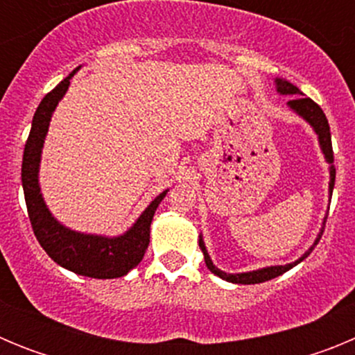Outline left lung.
Returning <instances> with one entry per match:
<instances>
[{
  "label": "left lung",
  "instance_id": "obj_1",
  "mask_svg": "<svg viewBox=\"0 0 355 355\" xmlns=\"http://www.w3.org/2000/svg\"><path fill=\"white\" fill-rule=\"evenodd\" d=\"M274 85L279 96H293L291 97V101H288V108H290L295 115H299L300 119H304V121L313 128L316 137H318V144H320V149H322V155H324L325 162L329 163V199H331L332 188H334V180H336V167H334L331 128H329L327 117H325L322 108H320L313 99L304 96V94L299 90V87H295V85L290 83L288 80H284V78H275ZM325 220H327V215H325L324 220H322V227H320V233L316 234L313 245L309 247V249H307L299 259L286 263V265H272V266H263V268H258V270L240 272V274H227V272L220 270V268H216V266L213 265L211 258H209V254H208V249H206L205 245V238H202V234H199V247L200 250H202V254H205V261H206V266L209 268V272H213V274L218 275L220 279L234 284H259V283H265V281H270V279L277 277V275L284 274V272H288L290 268H293L295 265H299L300 261H304V259L311 254V250L315 249L316 243L320 241V238H322V233H324V227H325Z\"/></svg>",
  "mask_w": 355,
  "mask_h": 355
}]
</instances>
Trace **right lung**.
Returning <instances> with one entry per match:
<instances>
[{
  "label": "right lung",
  "mask_w": 355,
  "mask_h": 355,
  "mask_svg": "<svg viewBox=\"0 0 355 355\" xmlns=\"http://www.w3.org/2000/svg\"><path fill=\"white\" fill-rule=\"evenodd\" d=\"M80 69L81 67L74 69L51 92L46 94L33 115L30 137L24 146L23 168H21L24 200H26L28 216H30L33 233L42 249L48 252V256L56 265L85 277L117 279L126 275L142 261L147 245H149L150 222H153L156 208L163 197L167 196L168 190H163L158 197H155V200L140 213L133 225L117 236L74 231L53 216L40 192V158H42V147L53 114L58 103L64 99L72 76Z\"/></svg>",
  "instance_id": "1"
}]
</instances>
